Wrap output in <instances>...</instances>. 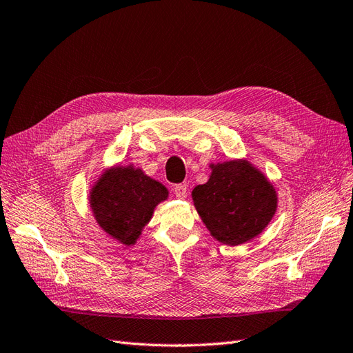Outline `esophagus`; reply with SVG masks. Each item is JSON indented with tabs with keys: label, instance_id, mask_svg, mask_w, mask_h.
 <instances>
[{
	"label": "esophagus",
	"instance_id": "obj_1",
	"mask_svg": "<svg viewBox=\"0 0 353 353\" xmlns=\"http://www.w3.org/2000/svg\"><path fill=\"white\" fill-rule=\"evenodd\" d=\"M174 193L178 199H185L187 197V187L184 184H176L174 188Z\"/></svg>",
	"mask_w": 353,
	"mask_h": 353
}]
</instances>
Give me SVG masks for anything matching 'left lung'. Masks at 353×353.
Returning a JSON list of instances; mask_svg holds the SVG:
<instances>
[{"mask_svg": "<svg viewBox=\"0 0 353 353\" xmlns=\"http://www.w3.org/2000/svg\"><path fill=\"white\" fill-rule=\"evenodd\" d=\"M201 221L218 241L239 245L261 234L276 210V194L249 162L230 160L212 165L206 184L193 193Z\"/></svg>", "mask_w": 353, "mask_h": 353, "instance_id": "obj_1", "label": "left lung"}]
</instances>
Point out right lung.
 <instances>
[{
  "mask_svg": "<svg viewBox=\"0 0 353 353\" xmlns=\"http://www.w3.org/2000/svg\"><path fill=\"white\" fill-rule=\"evenodd\" d=\"M168 190L141 169L113 168L91 190L90 203L99 225L121 243H135Z\"/></svg>",
  "mask_w": 353,
  "mask_h": 353,
  "instance_id": "obj_1",
  "label": "right lung"
}]
</instances>
